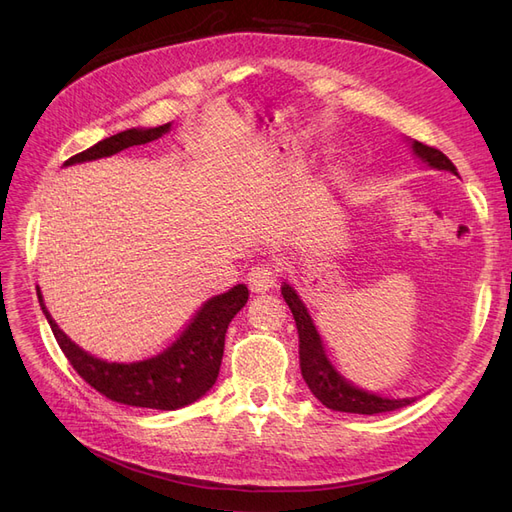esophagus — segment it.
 Returning <instances> with one entry per match:
<instances>
[{
	"label": "esophagus",
	"mask_w": 512,
	"mask_h": 512,
	"mask_svg": "<svg viewBox=\"0 0 512 512\" xmlns=\"http://www.w3.org/2000/svg\"><path fill=\"white\" fill-rule=\"evenodd\" d=\"M277 271L280 269H277L275 262L260 260L250 269V273H247V284H250V288L254 292H267L269 288L275 286L277 277H280V273Z\"/></svg>",
	"instance_id": "34e87169"
}]
</instances>
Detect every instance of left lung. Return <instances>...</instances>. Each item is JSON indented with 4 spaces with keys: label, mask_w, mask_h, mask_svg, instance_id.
Here are the masks:
<instances>
[{
    "label": "left lung",
    "mask_w": 512,
    "mask_h": 512,
    "mask_svg": "<svg viewBox=\"0 0 512 512\" xmlns=\"http://www.w3.org/2000/svg\"><path fill=\"white\" fill-rule=\"evenodd\" d=\"M412 149L416 156L423 158L429 166L438 168V170H451V173L457 175L455 164L448 160L440 149L425 145V143H418V141H414ZM282 294H284V299L294 316V322H297L299 359H301L303 380L307 382L309 391H312L322 401V406H327L337 412L380 414V412L399 410V408L412 404V401H416V397H382V395H376L371 391L359 389V386H354L350 380H346L331 365L327 350H324L322 339L314 327V320L309 318L305 305L297 297V292H294L288 284H284Z\"/></svg>",
    "instance_id": "left-lung-1"
}]
</instances>
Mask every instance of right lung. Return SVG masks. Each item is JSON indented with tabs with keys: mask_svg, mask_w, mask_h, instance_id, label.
I'll return each instance as SVG.
<instances>
[{
	"mask_svg": "<svg viewBox=\"0 0 512 512\" xmlns=\"http://www.w3.org/2000/svg\"><path fill=\"white\" fill-rule=\"evenodd\" d=\"M168 130L170 123L149 130L134 128L119 132L104 138L94 147L76 153V156L66 160V164L113 156L121 149L156 141ZM247 294H250L247 286L237 284L228 292L211 297L198 309V314L173 344L141 361H106L91 356L57 327L49 309L42 303L40 290L38 301L46 320L51 324L61 352L66 354L76 374L89 386H94L98 393L117 401V404L153 410H177L203 397L218 380L226 329L230 320L247 303Z\"/></svg>",
	"mask_w": 512,
	"mask_h": 512,
	"instance_id": "right-lung-1",
	"label": "right lung"
}]
</instances>
